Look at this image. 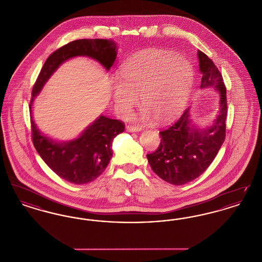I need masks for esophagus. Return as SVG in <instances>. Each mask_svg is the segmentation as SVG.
Segmentation results:
<instances>
[{
	"label": "esophagus",
	"mask_w": 262,
	"mask_h": 262,
	"mask_svg": "<svg viewBox=\"0 0 262 262\" xmlns=\"http://www.w3.org/2000/svg\"><path fill=\"white\" fill-rule=\"evenodd\" d=\"M125 129H126L127 132H132V133H135V132H140V130L142 129V127H141V126H139V125H126Z\"/></svg>",
	"instance_id": "obj_1"
}]
</instances>
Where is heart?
Segmentation results:
<instances>
[{"mask_svg": "<svg viewBox=\"0 0 262 262\" xmlns=\"http://www.w3.org/2000/svg\"><path fill=\"white\" fill-rule=\"evenodd\" d=\"M193 68L186 58L162 51L140 53L122 66L112 88L115 109L126 115L140 98L142 119L166 124L186 106L193 81Z\"/></svg>", "mask_w": 262, "mask_h": 262, "instance_id": "1", "label": "heart"}]
</instances>
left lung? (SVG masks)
Returning a JSON list of instances; mask_svg holds the SVG:
<instances>
[{
  "label": "left lung",
  "mask_w": 262,
  "mask_h": 262,
  "mask_svg": "<svg viewBox=\"0 0 262 262\" xmlns=\"http://www.w3.org/2000/svg\"><path fill=\"white\" fill-rule=\"evenodd\" d=\"M198 56L202 74L200 88L212 86L220 93V111L214 125L206 129L191 127L187 108L174 124L159 133L161 142L158 148L147 154L153 172L174 186L199 178L214 160L226 137L228 106L223 77L207 55L199 51Z\"/></svg>",
  "instance_id": "1"
}]
</instances>
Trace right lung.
Segmentation results:
<instances>
[{"instance_id": "right-lung-1", "label": "right lung", "mask_w": 262, "mask_h": 262, "mask_svg": "<svg viewBox=\"0 0 262 262\" xmlns=\"http://www.w3.org/2000/svg\"><path fill=\"white\" fill-rule=\"evenodd\" d=\"M76 56L92 58L109 71L117 57V45L111 39H79L53 52L33 85L29 109L32 142L40 157L63 180L82 185L94 181L105 171L112 158L113 139L125 130V123L100 116L80 137L59 143L39 132L31 115L34 97L51 75L61 63Z\"/></svg>"}]
</instances>
